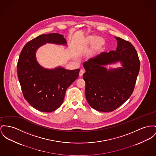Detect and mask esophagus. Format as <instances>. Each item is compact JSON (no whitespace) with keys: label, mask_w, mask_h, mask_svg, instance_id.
<instances>
[{"label":"esophagus","mask_w":156,"mask_h":156,"mask_svg":"<svg viewBox=\"0 0 156 156\" xmlns=\"http://www.w3.org/2000/svg\"><path fill=\"white\" fill-rule=\"evenodd\" d=\"M84 73V70H82V69H81L80 70V72H79V76H80V77H82L83 76V74Z\"/></svg>","instance_id":"34e87169"}]
</instances>
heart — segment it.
<instances>
[{
  "label": "heart",
  "instance_id": "1",
  "mask_svg": "<svg viewBox=\"0 0 156 156\" xmlns=\"http://www.w3.org/2000/svg\"><path fill=\"white\" fill-rule=\"evenodd\" d=\"M81 44L83 48H87L92 45V52L96 53L102 50L105 45V41L99 37H95L92 35H87L83 38Z\"/></svg>",
  "mask_w": 156,
  "mask_h": 156
}]
</instances>
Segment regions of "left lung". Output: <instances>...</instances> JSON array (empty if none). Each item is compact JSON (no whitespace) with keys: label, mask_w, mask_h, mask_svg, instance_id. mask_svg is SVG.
Instances as JSON below:
<instances>
[{"label":"left lung","mask_w":156,"mask_h":156,"mask_svg":"<svg viewBox=\"0 0 156 156\" xmlns=\"http://www.w3.org/2000/svg\"><path fill=\"white\" fill-rule=\"evenodd\" d=\"M115 38L117 40L115 51L102 52L83 64L86 100L100 112H112L124 103L134 91L140 71V60L133 44ZM118 61L122 68L107 69L104 67Z\"/></svg>","instance_id":"8db88e82"}]
</instances>
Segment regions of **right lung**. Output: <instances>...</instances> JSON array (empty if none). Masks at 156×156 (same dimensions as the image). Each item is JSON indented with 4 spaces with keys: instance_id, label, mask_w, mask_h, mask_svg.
Listing matches in <instances>:
<instances>
[{
    "instance_id": "right-lung-1",
    "label": "right lung",
    "mask_w": 156,
    "mask_h": 156,
    "mask_svg": "<svg viewBox=\"0 0 156 156\" xmlns=\"http://www.w3.org/2000/svg\"><path fill=\"white\" fill-rule=\"evenodd\" d=\"M46 43L67 44L63 35L42 34L27 42L17 64L19 81L24 98L35 109L51 112L62 105L67 89L78 78L80 69L67 70L62 67L44 68L37 62L36 51Z\"/></svg>"
}]
</instances>
